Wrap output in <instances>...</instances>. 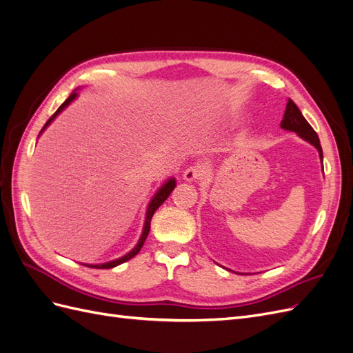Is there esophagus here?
Wrapping results in <instances>:
<instances>
[{
  "label": "esophagus",
  "instance_id": "34e87169",
  "mask_svg": "<svg viewBox=\"0 0 353 353\" xmlns=\"http://www.w3.org/2000/svg\"><path fill=\"white\" fill-rule=\"evenodd\" d=\"M203 175H205V168L201 165H196V166H190L184 170L183 178L187 181V183H193V181L200 179Z\"/></svg>",
  "mask_w": 353,
  "mask_h": 353
}]
</instances>
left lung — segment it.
<instances>
[{"label": "left lung", "mask_w": 353, "mask_h": 353, "mask_svg": "<svg viewBox=\"0 0 353 353\" xmlns=\"http://www.w3.org/2000/svg\"><path fill=\"white\" fill-rule=\"evenodd\" d=\"M280 126L285 131L296 132L299 137L303 138L305 141L312 144L318 150L319 159H321V162H323V148H321V144H319V138H318L316 132L314 131V128L307 123L302 112L299 110L297 105L290 99H288V101H287L284 117H283ZM241 275H245V274H241Z\"/></svg>", "instance_id": "left-lung-1"}]
</instances>
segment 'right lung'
Instances as JSON below:
<instances>
[{"instance_id": "add662e5", "label": "right lung", "mask_w": 353, "mask_h": 353, "mask_svg": "<svg viewBox=\"0 0 353 353\" xmlns=\"http://www.w3.org/2000/svg\"><path fill=\"white\" fill-rule=\"evenodd\" d=\"M78 97V92L77 91H73L70 95H69V99L63 103L60 108L57 109V112L52 114L50 119L47 121V123L44 125V128H42L41 130V132L46 130V128L56 119V116L60 113V112H63L65 110L68 105ZM175 185H176V183H175V178H170V179H168L166 183L160 187L159 190H157V193L154 194V197L152 199V201L148 203V208H147V213H145V221H144V228H143V234H141V237H140V240H138V243H137V245L135 248L130 252V253H126L125 256H122V258H119V259H114V261H112V262H105V263H100V265H85V266H90V268H99V270H109V268H114V266H117V265H121V263H123V262H126V261H130V259H132L134 256L141 250V248H143V244H144V241H145V239H147V236H148V231H150V222H152V218H153V215H154V212L160 208V205H162V203L169 197V194L172 193V190L175 188Z\"/></svg>"}]
</instances>
